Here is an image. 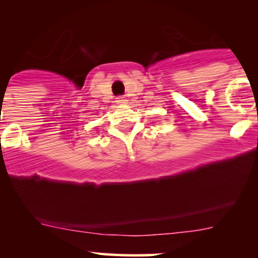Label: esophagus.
<instances>
[{"label":"esophagus","instance_id":"esophagus-1","mask_svg":"<svg viewBox=\"0 0 258 258\" xmlns=\"http://www.w3.org/2000/svg\"><path fill=\"white\" fill-rule=\"evenodd\" d=\"M116 102H118V104H126L127 102V100H126V98L125 97H118L116 98Z\"/></svg>","mask_w":258,"mask_h":258}]
</instances>
